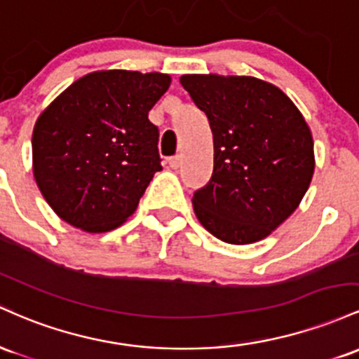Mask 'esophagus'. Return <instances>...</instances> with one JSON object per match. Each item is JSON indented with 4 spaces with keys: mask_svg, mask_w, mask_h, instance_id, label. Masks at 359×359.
Wrapping results in <instances>:
<instances>
[{
    "mask_svg": "<svg viewBox=\"0 0 359 359\" xmlns=\"http://www.w3.org/2000/svg\"><path fill=\"white\" fill-rule=\"evenodd\" d=\"M168 164H169V168H171V169H178L180 164H181V158H180V156H175V158H169L168 159Z\"/></svg>",
    "mask_w": 359,
    "mask_h": 359,
    "instance_id": "1",
    "label": "esophagus"
}]
</instances>
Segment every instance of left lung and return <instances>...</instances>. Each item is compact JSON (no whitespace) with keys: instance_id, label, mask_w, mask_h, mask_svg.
<instances>
[{"instance_id":"obj_1","label":"left lung","mask_w":359,"mask_h":359,"mask_svg":"<svg viewBox=\"0 0 359 359\" xmlns=\"http://www.w3.org/2000/svg\"><path fill=\"white\" fill-rule=\"evenodd\" d=\"M213 135L212 178L193 195L196 219L217 239L252 244L297 210L316 169L313 139L297 104L252 76L180 78Z\"/></svg>"}]
</instances>
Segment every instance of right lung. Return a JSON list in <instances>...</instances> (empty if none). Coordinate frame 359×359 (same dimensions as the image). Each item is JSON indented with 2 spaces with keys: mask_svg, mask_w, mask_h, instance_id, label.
I'll use <instances>...</instances> for the list:
<instances>
[{
  "mask_svg": "<svg viewBox=\"0 0 359 359\" xmlns=\"http://www.w3.org/2000/svg\"><path fill=\"white\" fill-rule=\"evenodd\" d=\"M171 76L127 69L93 71L76 79L39 115L32 171L59 219L90 233L127 222L163 169L151 108Z\"/></svg>",
  "mask_w": 359,
  "mask_h": 359,
  "instance_id": "1",
  "label": "right lung"
}]
</instances>
